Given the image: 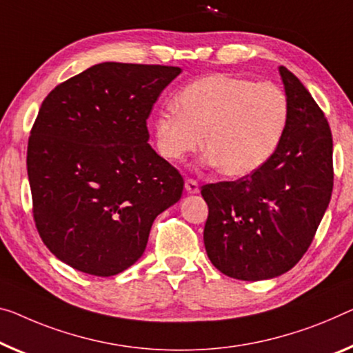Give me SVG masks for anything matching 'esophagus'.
I'll return each mask as SVG.
<instances>
[{
    "instance_id": "obj_1",
    "label": "esophagus",
    "mask_w": 353,
    "mask_h": 353,
    "mask_svg": "<svg viewBox=\"0 0 353 353\" xmlns=\"http://www.w3.org/2000/svg\"><path fill=\"white\" fill-rule=\"evenodd\" d=\"M184 189H186L188 194H197L199 192V183L192 180V178H188V180L184 181Z\"/></svg>"
}]
</instances>
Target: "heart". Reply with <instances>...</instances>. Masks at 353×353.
<instances>
[{
	"label": "heart",
	"mask_w": 353,
	"mask_h": 353,
	"mask_svg": "<svg viewBox=\"0 0 353 353\" xmlns=\"http://www.w3.org/2000/svg\"><path fill=\"white\" fill-rule=\"evenodd\" d=\"M289 118V99L279 86L213 74L188 85L175 110L156 118V148L167 161H181L203 135L211 164L227 176H248L273 158Z\"/></svg>",
	"instance_id": "b5f03b06"
}]
</instances>
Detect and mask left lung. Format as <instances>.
Returning <instances> with one entry per match:
<instances>
[{"mask_svg": "<svg viewBox=\"0 0 353 353\" xmlns=\"http://www.w3.org/2000/svg\"><path fill=\"white\" fill-rule=\"evenodd\" d=\"M290 118L278 151L262 169L202 186L208 205L203 243L221 273L271 279L300 262L333 192V137L322 108L279 66Z\"/></svg>", "mask_w": 353, "mask_h": 353, "instance_id": "left-lung-1", "label": "left lung"}]
</instances>
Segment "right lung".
Here are the masks:
<instances>
[{"mask_svg": "<svg viewBox=\"0 0 353 353\" xmlns=\"http://www.w3.org/2000/svg\"><path fill=\"white\" fill-rule=\"evenodd\" d=\"M181 69L101 63L52 90L31 128L26 169L36 229L53 256L93 276L142 257L183 176L148 143L154 102Z\"/></svg>", "mask_w": 353, "mask_h": 353, "instance_id": "add662e5", "label": "right lung"}]
</instances>
